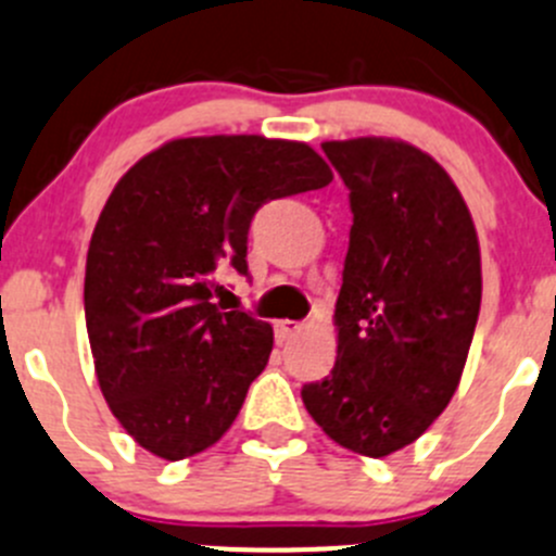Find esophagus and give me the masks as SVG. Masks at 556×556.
Here are the masks:
<instances>
[{
	"mask_svg": "<svg viewBox=\"0 0 556 556\" xmlns=\"http://www.w3.org/2000/svg\"><path fill=\"white\" fill-rule=\"evenodd\" d=\"M301 328V323L295 320H277L274 323V337H277V344H285L295 331Z\"/></svg>",
	"mask_w": 556,
	"mask_h": 556,
	"instance_id": "34e87169",
	"label": "esophagus"
}]
</instances>
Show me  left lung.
<instances>
[{"label":"left lung","instance_id":"left-lung-1","mask_svg":"<svg viewBox=\"0 0 556 556\" xmlns=\"http://www.w3.org/2000/svg\"><path fill=\"white\" fill-rule=\"evenodd\" d=\"M350 190L337 299V364L301 388L317 427L361 456L415 443L462 380L478 312L481 250L443 165L393 138L326 141Z\"/></svg>","mask_w":556,"mask_h":556}]
</instances>
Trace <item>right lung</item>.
<instances>
[{"label": "right lung", "instance_id": "1", "mask_svg": "<svg viewBox=\"0 0 556 556\" xmlns=\"http://www.w3.org/2000/svg\"><path fill=\"white\" fill-rule=\"evenodd\" d=\"M331 179L306 143L208 135L165 143L113 187L86 255V331L108 407L149 454L187 459L236 421L274 331L219 309V277H247L263 203Z\"/></svg>", "mask_w": 556, "mask_h": 556}]
</instances>
